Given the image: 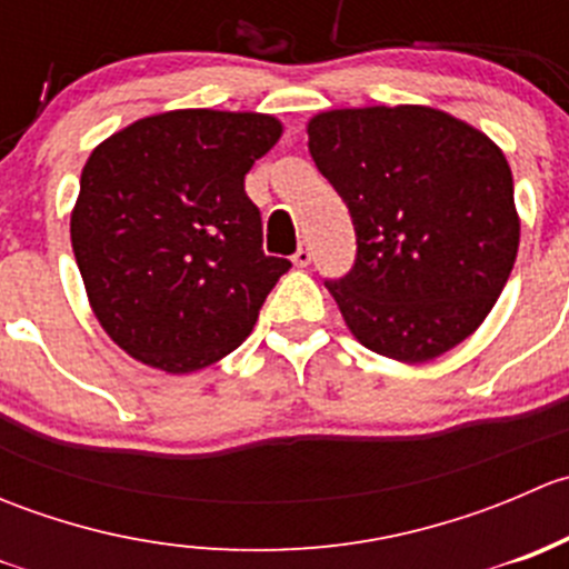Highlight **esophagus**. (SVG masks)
Wrapping results in <instances>:
<instances>
[{
	"label": "esophagus",
	"mask_w": 569,
	"mask_h": 569,
	"mask_svg": "<svg viewBox=\"0 0 569 569\" xmlns=\"http://www.w3.org/2000/svg\"><path fill=\"white\" fill-rule=\"evenodd\" d=\"M291 261H295V267H308V263H311V250L300 244L295 256H291Z\"/></svg>",
	"instance_id": "esophagus-1"
}]
</instances>
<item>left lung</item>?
<instances>
[{"label": "left lung", "instance_id": "obj_1", "mask_svg": "<svg viewBox=\"0 0 569 569\" xmlns=\"http://www.w3.org/2000/svg\"><path fill=\"white\" fill-rule=\"evenodd\" d=\"M308 151L347 203L352 272L327 280L349 332L401 363H427L487 319L520 244L501 148L435 107L327 109Z\"/></svg>", "mask_w": 569, "mask_h": 569}]
</instances>
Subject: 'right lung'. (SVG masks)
I'll use <instances>...</instances> for the list:
<instances>
[{
	"label": "right lung",
	"mask_w": 569,
	"mask_h": 569,
	"mask_svg": "<svg viewBox=\"0 0 569 569\" xmlns=\"http://www.w3.org/2000/svg\"><path fill=\"white\" fill-rule=\"evenodd\" d=\"M283 134L261 112L170 109L93 148L71 244L104 332L140 363L189 375L256 327L291 261L263 256L244 176Z\"/></svg>",
	"instance_id": "right-lung-1"
}]
</instances>
